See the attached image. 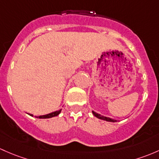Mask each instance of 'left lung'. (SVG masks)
I'll return each mask as SVG.
<instances>
[{
    "mask_svg": "<svg viewBox=\"0 0 159 159\" xmlns=\"http://www.w3.org/2000/svg\"><path fill=\"white\" fill-rule=\"evenodd\" d=\"M92 113H93V116H96L97 118H98V119H100V120H105V121H107V122H113V123H115V122H116V121H117V120H116L112 119V118L107 117V116H102V115L100 114V113H96V112L93 111V110H92Z\"/></svg>",
    "mask_w": 159,
    "mask_h": 159,
    "instance_id": "8db88e82",
    "label": "left lung"
}]
</instances>
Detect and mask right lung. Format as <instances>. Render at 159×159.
Returning a JSON list of instances; mask_svg holds the SVG:
<instances>
[{"mask_svg":"<svg viewBox=\"0 0 159 159\" xmlns=\"http://www.w3.org/2000/svg\"><path fill=\"white\" fill-rule=\"evenodd\" d=\"M61 109H60L58 110H56V111L52 112V113H48V114L41 115V116H34L36 118H39V119H48V118H52V117H54V116H58V115L61 113ZM28 114L31 116H33V114H30V113H28Z\"/></svg>","mask_w":159,"mask_h":159,"instance_id":"add662e5","label":"right lung"}]
</instances>
